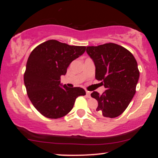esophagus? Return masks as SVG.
Wrapping results in <instances>:
<instances>
[{
  "instance_id": "esophagus-1",
  "label": "esophagus",
  "mask_w": 158,
  "mask_h": 158,
  "mask_svg": "<svg viewBox=\"0 0 158 158\" xmlns=\"http://www.w3.org/2000/svg\"><path fill=\"white\" fill-rule=\"evenodd\" d=\"M86 96L88 98H90V93L89 91H86Z\"/></svg>"
}]
</instances>
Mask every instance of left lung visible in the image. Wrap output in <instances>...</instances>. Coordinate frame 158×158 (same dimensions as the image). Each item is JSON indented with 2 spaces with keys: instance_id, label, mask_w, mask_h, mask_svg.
Masks as SVG:
<instances>
[{
  "instance_id": "1",
  "label": "left lung",
  "mask_w": 158,
  "mask_h": 158,
  "mask_svg": "<svg viewBox=\"0 0 158 158\" xmlns=\"http://www.w3.org/2000/svg\"><path fill=\"white\" fill-rule=\"evenodd\" d=\"M87 53L96 67L95 78L106 90L90 95L98 102L99 117L114 118L126 109L136 93L139 72L135 58L130 51L114 43L89 46Z\"/></svg>"
}]
</instances>
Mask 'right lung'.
I'll return each mask as SVG.
<instances>
[{"instance_id":"right-lung-1","label":"right lung","mask_w":158,"mask_h":158,"mask_svg":"<svg viewBox=\"0 0 158 158\" xmlns=\"http://www.w3.org/2000/svg\"><path fill=\"white\" fill-rule=\"evenodd\" d=\"M85 48L48 40L31 52L23 81L29 99L43 116L61 118L72 110L78 97L86 94L79 87L60 86L61 76L66 74L70 63L82 55Z\"/></svg>"}]
</instances>
